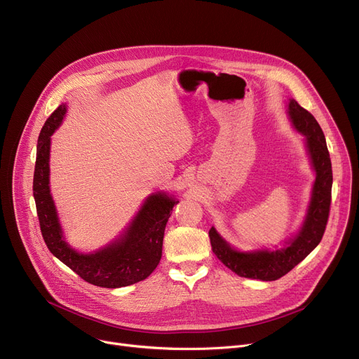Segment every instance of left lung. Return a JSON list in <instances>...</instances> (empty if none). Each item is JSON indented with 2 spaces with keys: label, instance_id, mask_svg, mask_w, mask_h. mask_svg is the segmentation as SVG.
Segmentation results:
<instances>
[{
  "label": "left lung",
  "instance_id": "8db88e82",
  "mask_svg": "<svg viewBox=\"0 0 359 359\" xmlns=\"http://www.w3.org/2000/svg\"><path fill=\"white\" fill-rule=\"evenodd\" d=\"M289 115L293 126L306 135L309 154L316 172L312 202L299 235L287 247L277 251L240 252L231 248L215 228L209 229L215 255L224 262V266L241 277L262 281L278 280L318 247L326 229L332 201V163L325 135L315 116L294 100L289 102Z\"/></svg>",
  "mask_w": 359,
  "mask_h": 359
}]
</instances>
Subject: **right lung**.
I'll list each match as a JSON object with an SVG mask.
<instances>
[{
  "instance_id": "obj_1",
  "label": "right lung",
  "mask_w": 359,
  "mask_h": 359,
  "mask_svg": "<svg viewBox=\"0 0 359 359\" xmlns=\"http://www.w3.org/2000/svg\"><path fill=\"white\" fill-rule=\"evenodd\" d=\"M66 107L60 105L47 118L39 141L33 179V195L43 240L50 252L85 281L98 287H124L147 278L158 266L163 236L173 206L179 203L163 194L151 195L116 243L95 254H79L62 238L56 208L49 189L50 135L62 123Z\"/></svg>"
}]
</instances>
